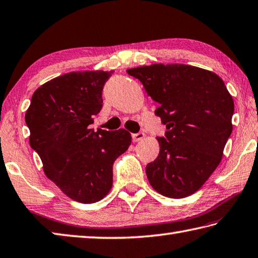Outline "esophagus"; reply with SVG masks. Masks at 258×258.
I'll return each instance as SVG.
<instances>
[{
  "mask_svg": "<svg viewBox=\"0 0 258 258\" xmlns=\"http://www.w3.org/2000/svg\"><path fill=\"white\" fill-rule=\"evenodd\" d=\"M144 137H145V134L143 132H139V133L132 134V140H133V142H139V141H141Z\"/></svg>",
  "mask_w": 258,
  "mask_h": 258,
  "instance_id": "obj_1",
  "label": "esophagus"
}]
</instances>
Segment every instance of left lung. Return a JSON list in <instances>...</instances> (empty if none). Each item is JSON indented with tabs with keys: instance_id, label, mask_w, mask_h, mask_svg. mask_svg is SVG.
Segmentation results:
<instances>
[{
	"instance_id": "obj_1",
	"label": "left lung",
	"mask_w": 258,
	"mask_h": 258,
	"mask_svg": "<svg viewBox=\"0 0 258 258\" xmlns=\"http://www.w3.org/2000/svg\"><path fill=\"white\" fill-rule=\"evenodd\" d=\"M126 72L158 102L154 114L167 128L158 137V158L145 168L150 184L167 198L189 196L221 161L232 132V97L217 74L190 65L153 64Z\"/></svg>"
}]
</instances>
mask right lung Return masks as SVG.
I'll return each instance as SVG.
<instances>
[{
	"label": "right lung",
	"mask_w": 258,
	"mask_h": 258,
	"mask_svg": "<svg viewBox=\"0 0 258 258\" xmlns=\"http://www.w3.org/2000/svg\"><path fill=\"white\" fill-rule=\"evenodd\" d=\"M111 73L71 72L46 82L34 92L25 117L30 147L46 176L81 203H95L108 194L114 162L132 142L123 128L96 132L89 127L102 108V89Z\"/></svg>",
	"instance_id": "right-lung-1"
}]
</instances>
